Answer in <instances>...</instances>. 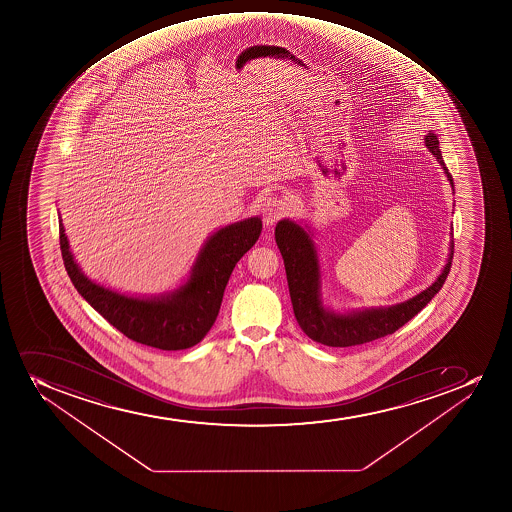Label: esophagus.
I'll return each instance as SVG.
<instances>
[{
    "instance_id": "34e87169",
    "label": "esophagus",
    "mask_w": 512,
    "mask_h": 512,
    "mask_svg": "<svg viewBox=\"0 0 512 512\" xmlns=\"http://www.w3.org/2000/svg\"><path fill=\"white\" fill-rule=\"evenodd\" d=\"M289 212V203L280 198H269L264 203L262 213H264V222L267 225H274L280 217H284L285 213Z\"/></svg>"
}]
</instances>
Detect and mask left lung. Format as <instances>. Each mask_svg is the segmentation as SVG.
<instances>
[{
  "instance_id": "left-lung-1",
  "label": "left lung",
  "mask_w": 512,
  "mask_h": 512,
  "mask_svg": "<svg viewBox=\"0 0 512 512\" xmlns=\"http://www.w3.org/2000/svg\"><path fill=\"white\" fill-rule=\"evenodd\" d=\"M425 147L437 158L444 168L447 180L454 190L452 175L447 170L442 158L439 138L436 133L429 132L424 137ZM312 230L309 225L284 218L275 227V242L279 245L284 259L285 274L289 282L290 299L294 305L295 319L300 329L310 339L329 347H350L380 339L385 335L394 334L395 330L407 324L412 317L419 314L429 304L434 295L442 289L451 270L454 255V240L449 245L447 264L436 282L414 295L412 299L387 307H369V309L335 312L325 307L322 300V277H320L319 255L315 248Z\"/></svg>"
}]
</instances>
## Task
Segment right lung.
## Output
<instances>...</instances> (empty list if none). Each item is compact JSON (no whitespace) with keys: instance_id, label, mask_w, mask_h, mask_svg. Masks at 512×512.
I'll list each match as a JSON object with an SVG mask.
<instances>
[{"instance_id":"right-lung-1","label":"right lung","mask_w":512,"mask_h":512,"mask_svg":"<svg viewBox=\"0 0 512 512\" xmlns=\"http://www.w3.org/2000/svg\"><path fill=\"white\" fill-rule=\"evenodd\" d=\"M58 222L61 257L78 294L128 339L162 350L188 349L208 334L235 265L262 232L260 217L220 228L203 243L190 277L178 289L135 297L88 279L71 253L61 217Z\"/></svg>"}]
</instances>
